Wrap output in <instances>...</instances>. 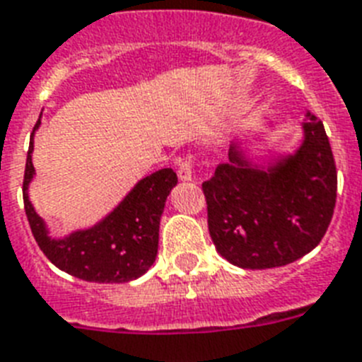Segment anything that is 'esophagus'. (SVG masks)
<instances>
[{"instance_id": "34e87169", "label": "esophagus", "mask_w": 362, "mask_h": 362, "mask_svg": "<svg viewBox=\"0 0 362 362\" xmlns=\"http://www.w3.org/2000/svg\"><path fill=\"white\" fill-rule=\"evenodd\" d=\"M178 178L182 182H189L193 178V167H191V161L186 160L182 161L180 167H178Z\"/></svg>"}]
</instances>
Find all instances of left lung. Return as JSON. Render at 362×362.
I'll use <instances>...</instances> for the list:
<instances>
[{"label":"left lung","instance_id":"1","mask_svg":"<svg viewBox=\"0 0 362 362\" xmlns=\"http://www.w3.org/2000/svg\"><path fill=\"white\" fill-rule=\"evenodd\" d=\"M272 126V124H269ZM292 154L252 160L247 139L232 143L228 161L202 184L208 230L217 252L243 269L296 262L324 238L337 202V167L318 117L305 115Z\"/></svg>","mask_w":362,"mask_h":362}]
</instances>
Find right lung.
Masks as SVG:
<instances>
[{
	"label": "right lung",
	"mask_w": 362,
	"mask_h": 362,
	"mask_svg": "<svg viewBox=\"0 0 362 362\" xmlns=\"http://www.w3.org/2000/svg\"><path fill=\"white\" fill-rule=\"evenodd\" d=\"M29 139L23 173V208L40 251L59 269L89 283H130L148 272L158 255L160 219L167 197L176 186V173L160 169L139 180L113 210L89 228L64 238L49 236L44 219L29 201V184L35 176L31 161L35 132Z\"/></svg>",
	"instance_id": "right-lung-1"
}]
</instances>
